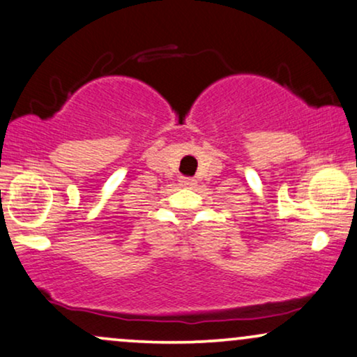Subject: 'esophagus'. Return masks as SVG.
<instances>
[{
    "mask_svg": "<svg viewBox=\"0 0 357 357\" xmlns=\"http://www.w3.org/2000/svg\"><path fill=\"white\" fill-rule=\"evenodd\" d=\"M181 186H195L196 181L192 178H181V181H179Z\"/></svg>",
    "mask_w": 357,
    "mask_h": 357,
    "instance_id": "obj_1",
    "label": "esophagus"
}]
</instances>
